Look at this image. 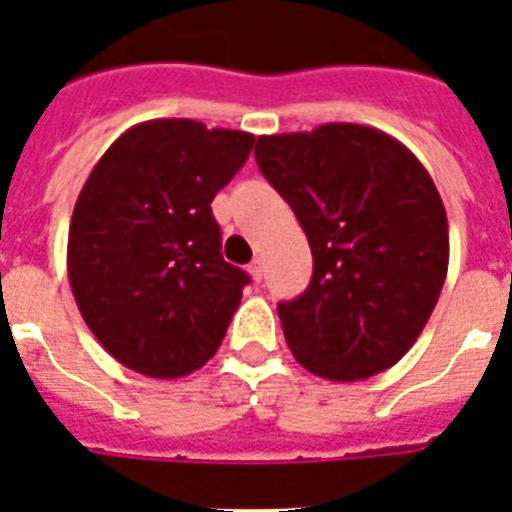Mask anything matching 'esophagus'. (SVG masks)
<instances>
[{
	"label": "esophagus",
	"instance_id": "34e87169",
	"mask_svg": "<svg viewBox=\"0 0 512 512\" xmlns=\"http://www.w3.org/2000/svg\"><path fill=\"white\" fill-rule=\"evenodd\" d=\"M263 273H265V263H263V260H260V257L249 263V276H252V279L263 281Z\"/></svg>",
	"mask_w": 512,
	"mask_h": 512
}]
</instances>
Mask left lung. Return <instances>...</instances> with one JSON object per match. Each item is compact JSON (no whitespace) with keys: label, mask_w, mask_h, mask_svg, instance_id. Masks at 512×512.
Listing matches in <instances>:
<instances>
[{"label":"left lung","mask_w":512,"mask_h":512,"mask_svg":"<svg viewBox=\"0 0 512 512\" xmlns=\"http://www.w3.org/2000/svg\"><path fill=\"white\" fill-rule=\"evenodd\" d=\"M255 156L311 244V284L279 303L292 356L335 382L390 369L428 324L449 268L433 177L396 138L364 124L263 135Z\"/></svg>","instance_id":"left-lung-1"}]
</instances>
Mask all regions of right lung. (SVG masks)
Segmentation results:
<instances>
[{
  "label": "right lung",
  "instance_id": "1",
  "mask_svg": "<svg viewBox=\"0 0 512 512\" xmlns=\"http://www.w3.org/2000/svg\"><path fill=\"white\" fill-rule=\"evenodd\" d=\"M255 135L193 119L135 124L76 199L68 281L92 335L127 369L175 380L215 356L249 276L225 263L212 199Z\"/></svg>",
  "mask_w": 512,
  "mask_h": 512
}]
</instances>
